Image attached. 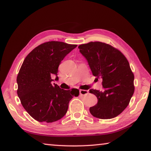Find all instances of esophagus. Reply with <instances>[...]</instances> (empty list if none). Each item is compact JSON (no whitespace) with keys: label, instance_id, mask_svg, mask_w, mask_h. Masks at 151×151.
I'll list each match as a JSON object with an SVG mask.
<instances>
[{"label":"esophagus","instance_id":"esophagus-1","mask_svg":"<svg viewBox=\"0 0 151 151\" xmlns=\"http://www.w3.org/2000/svg\"><path fill=\"white\" fill-rule=\"evenodd\" d=\"M79 93H80L81 95L84 96V95H86V94H87L88 93V91L86 90H80L79 91Z\"/></svg>","mask_w":151,"mask_h":151}]
</instances>
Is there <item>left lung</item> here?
I'll use <instances>...</instances> for the list:
<instances>
[{
    "instance_id": "obj_1",
    "label": "left lung",
    "mask_w": 151,
    "mask_h": 151,
    "mask_svg": "<svg viewBox=\"0 0 151 151\" xmlns=\"http://www.w3.org/2000/svg\"><path fill=\"white\" fill-rule=\"evenodd\" d=\"M93 75L103 79V92L91 89L98 103L90 108L92 115L101 119H112L127 108L134 93V74L125 56L117 48L102 42L78 46Z\"/></svg>"
}]
</instances>
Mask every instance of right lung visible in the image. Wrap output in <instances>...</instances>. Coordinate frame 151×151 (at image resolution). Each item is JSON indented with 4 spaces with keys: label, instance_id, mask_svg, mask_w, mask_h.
Listing matches in <instances>:
<instances>
[{
    "label": "right lung",
    "instance_id": "right-lung-1",
    "mask_svg": "<svg viewBox=\"0 0 151 151\" xmlns=\"http://www.w3.org/2000/svg\"><path fill=\"white\" fill-rule=\"evenodd\" d=\"M76 45L60 41L44 42L27 56L17 75V94L27 112L39 122H52L65 115L68 103L79 95L77 88L64 90L52 85L60 62Z\"/></svg>",
    "mask_w": 151,
    "mask_h": 151
}]
</instances>
